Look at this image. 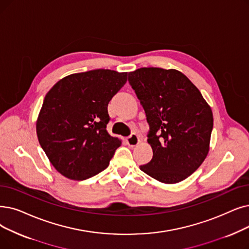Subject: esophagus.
Returning a JSON list of instances; mask_svg holds the SVG:
<instances>
[{
	"label": "esophagus",
	"mask_w": 249,
	"mask_h": 249,
	"mask_svg": "<svg viewBox=\"0 0 249 249\" xmlns=\"http://www.w3.org/2000/svg\"><path fill=\"white\" fill-rule=\"evenodd\" d=\"M126 142L129 146H136L139 143V137L137 134L132 133L130 136L126 138Z\"/></svg>",
	"instance_id": "obj_1"
}]
</instances>
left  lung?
<instances>
[{
    "instance_id": "8db88e82",
    "label": "left lung",
    "mask_w": 249,
    "mask_h": 249,
    "mask_svg": "<svg viewBox=\"0 0 249 249\" xmlns=\"http://www.w3.org/2000/svg\"><path fill=\"white\" fill-rule=\"evenodd\" d=\"M128 80L142 105L149 125L153 159L140 170L175 184L189 177L210 150L213 112L198 89L175 69L140 68Z\"/></svg>"
}]
</instances>
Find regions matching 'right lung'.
Masks as SVG:
<instances>
[{
  "label": "right lung",
  "instance_id": "right-lung-1",
  "mask_svg": "<svg viewBox=\"0 0 249 249\" xmlns=\"http://www.w3.org/2000/svg\"><path fill=\"white\" fill-rule=\"evenodd\" d=\"M127 72L96 69L59 80L45 96L36 120L38 142L51 164L71 180H85L110 164L121 140L107 131V104Z\"/></svg>",
  "mask_w": 249,
  "mask_h": 249
}]
</instances>
